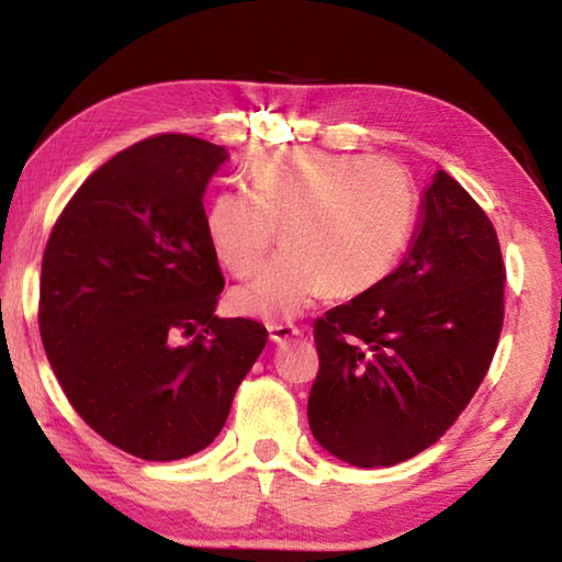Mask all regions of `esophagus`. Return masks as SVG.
<instances>
[{
	"label": "esophagus",
	"mask_w": 562,
	"mask_h": 562,
	"mask_svg": "<svg viewBox=\"0 0 562 562\" xmlns=\"http://www.w3.org/2000/svg\"><path fill=\"white\" fill-rule=\"evenodd\" d=\"M268 331H270V339L274 341V345H284L288 339L300 335V329L294 325H268Z\"/></svg>",
	"instance_id": "esophagus-1"
}]
</instances>
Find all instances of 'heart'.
Listing matches in <instances>:
<instances>
[{"label": "heart", "mask_w": 562, "mask_h": 562, "mask_svg": "<svg viewBox=\"0 0 562 562\" xmlns=\"http://www.w3.org/2000/svg\"><path fill=\"white\" fill-rule=\"evenodd\" d=\"M247 186L217 190L205 227L225 268L250 274L282 225L288 245L233 294L235 310L250 317L290 319L331 290L349 297L374 288L412 231L408 176L374 156L262 150L247 166Z\"/></svg>", "instance_id": "heart-1"}]
</instances>
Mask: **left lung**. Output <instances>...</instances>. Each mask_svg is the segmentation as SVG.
Wrapping results in <instances>:
<instances>
[{
  "label": "left lung",
  "mask_w": 562,
  "mask_h": 562,
  "mask_svg": "<svg viewBox=\"0 0 562 562\" xmlns=\"http://www.w3.org/2000/svg\"><path fill=\"white\" fill-rule=\"evenodd\" d=\"M503 282L488 215L439 170L402 265L315 322L307 418L322 449L376 469L439 441L488 372Z\"/></svg>",
  "instance_id": "1"
}]
</instances>
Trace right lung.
Wrapping results in <instances>:
<instances>
[{
    "instance_id": "right-lung-1",
    "label": "right lung",
    "mask_w": 562,
    "mask_h": 562,
    "mask_svg": "<svg viewBox=\"0 0 562 562\" xmlns=\"http://www.w3.org/2000/svg\"><path fill=\"white\" fill-rule=\"evenodd\" d=\"M231 158L166 133L87 178L42 260L40 331L66 398L109 443L146 461L203 451L268 341L215 315L223 272L203 193Z\"/></svg>"
}]
</instances>
